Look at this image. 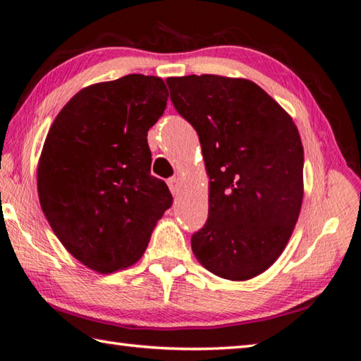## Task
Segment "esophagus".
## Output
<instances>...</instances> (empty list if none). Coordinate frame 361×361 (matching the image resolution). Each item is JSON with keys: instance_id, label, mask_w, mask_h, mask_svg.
I'll list each match as a JSON object with an SVG mask.
<instances>
[{"instance_id": "1", "label": "esophagus", "mask_w": 361, "mask_h": 361, "mask_svg": "<svg viewBox=\"0 0 361 361\" xmlns=\"http://www.w3.org/2000/svg\"><path fill=\"white\" fill-rule=\"evenodd\" d=\"M167 185H169V189H171V192L173 195L180 194V181H178V178H175V176H173V178H169Z\"/></svg>"}]
</instances>
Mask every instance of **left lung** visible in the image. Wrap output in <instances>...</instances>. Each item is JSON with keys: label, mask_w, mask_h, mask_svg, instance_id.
I'll use <instances>...</instances> for the list:
<instances>
[{"label": "left lung", "mask_w": 361, "mask_h": 361, "mask_svg": "<svg viewBox=\"0 0 361 361\" xmlns=\"http://www.w3.org/2000/svg\"><path fill=\"white\" fill-rule=\"evenodd\" d=\"M171 100L199 134L209 176L208 221L190 238L217 277L250 280L279 259L303 200V147L293 117L253 81L167 78Z\"/></svg>", "instance_id": "8db88e82"}]
</instances>
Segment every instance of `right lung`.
<instances>
[{"instance_id": "add662e5", "label": "right lung", "mask_w": 361, "mask_h": 361, "mask_svg": "<svg viewBox=\"0 0 361 361\" xmlns=\"http://www.w3.org/2000/svg\"><path fill=\"white\" fill-rule=\"evenodd\" d=\"M167 97L158 76L92 84L47 134L37 166L42 211L70 255L98 274L136 263L172 204L166 183L150 173L147 142Z\"/></svg>"}]
</instances>
